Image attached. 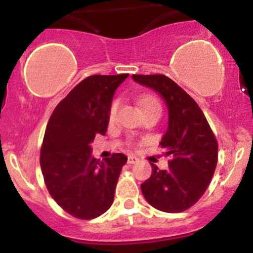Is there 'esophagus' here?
<instances>
[{"instance_id":"obj_1","label":"esophagus","mask_w":253,"mask_h":253,"mask_svg":"<svg viewBox=\"0 0 253 253\" xmlns=\"http://www.w3.org/2000/svg\"><path fill=\"white\" fill-rule=\"evenodd\" d=\"M137 162V157L135 156H127V164L132 165V164H136Z\"/></svg>"}]
</instances>
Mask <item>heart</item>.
I'll use <instances>...</instances> for the list:
<instances>
[{
    "instance_id": "heart-1",
    "label": "heart",
    "mask_w": 253,
    "mask_h": 253,
    "mask_svg": "<svg viewBox=\"0 0 253 253\" xmlns=\"http://www.w3.org/2000/svg\"><path fill=\"white\" fill-rule=\"evenodd\" d=\"M139 103H140V106H141L142 109L147 108V107H152V106L161 107L160 106L159 99L155 98V97H152V96L142 97V98L139 101ZM118 108H119V101L118 99H114V101L111 103V106H109V109H108V122L109 123H113V122L116 121Z\"/></svg>"
}]
</instances>
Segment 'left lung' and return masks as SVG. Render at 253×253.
Here are the masks:
<instances>
[{
  "mask_svg": "<svg viewBox=\"0 0 253 253\" xmlns=\"http://www.w3.org/2000/svg\"><path fill=\"white\" fill-rule=\"evenodd\" d=\"M135 82L161 94L169 109L162 137L169 169L151 164L152 173L141 184L150 206L166 212L191 208L206 193L217 164V141L197 102L165 75H132Z\"/></svg>",
  "mask_w": 253,
  "mask_h": 253,
  "instance_id": "8db88e82",
  "label": "left lung"
}]
</instances>
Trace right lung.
<instances>
[{
	"label": "right lung",
	"instance_id": "right-lung-1",
	"mask_svg": "<svg viewBox=\"0 0 253 253\" xmlns=\"http://www.w3.org/2000/svg\"><path fill=\"white\" fill-rule=\"evenodd\" d=\"M127 76L93 75L82 80L47 122L41 150L45 186L54 201L77 219H94L113 204L127 157L113 154L99 162L91 156V142L97 134H106L113 94Z\"/></svg>",
	"mask_w": 253,
	"mask_h": 253
}]
</instances>
